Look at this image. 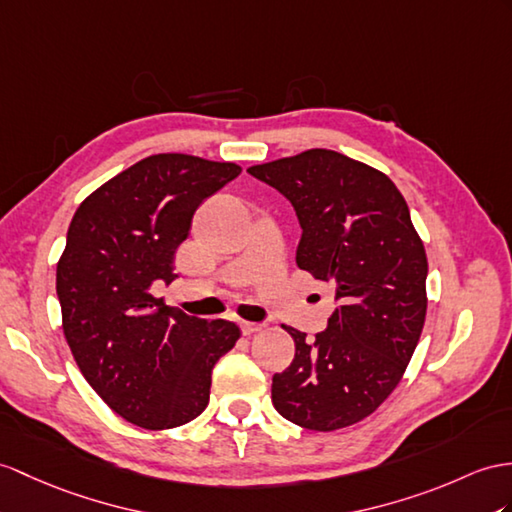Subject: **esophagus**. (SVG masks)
Segmentation results:
<instances>
[{"instance_id":"esophagus-1","label":"esophagus","mask_w":512,"mask_h":512,"mask_svg":"<svg viewBox=\"0 0 512 512\" xmlns=\"http://www.w3.org/2000/svg\"><path fill=\"white\" fill-rule=\"evenodd\" d=\"M263 330V323H252V321H241V332L245 334V336H249V334H254V332H260Z\"/></svg>"}]
</instances>
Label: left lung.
Masks as SVG:
<instances>
[{
  "label": "left lung",
  "mask_w": 512,
  "mask_h": 512,
  "mask_svg": "<svg viewBox=\"0 0 512 512\" xmlns=\"http://www.w3.org/2000/svg\"><path fill=\"white\" fill-rule=\"evenodd\" d=\"M247 171L293 204L297 267L339 302L315 341L284 326L295 358L273 376L271 402L306 430L352 426L400 384L426 321L428 258L406 199L382 171L332 149Z\"/></svg>",
  "instance_id": "obj_1"
}]
</instances>
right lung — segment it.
Masks as SVG:
<instances>
[{"label": "right lung", "instance_id": "right-lung-1", "mask_svg": "<svg viewBox=\"0 0 512 512\" xmlns=\"http://www.w3.org/2000/svg\"><path fill=\"white\" fill-rule=\"evenodd\" d=\"M241 173L234 162L156 154L84 199L56 267L62 330L95 393L147 430L204 413L210 373L239 341L226 319H197L152 295L176 280L173 258L197 206Z\"/></svg>", "mask_w": 512, "mask_h": 512}]
</instances>
